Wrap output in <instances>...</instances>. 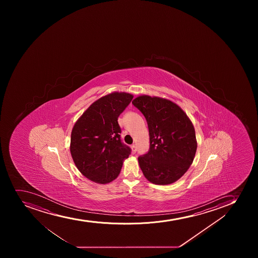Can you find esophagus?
<instances>
[{
  "label": "esophagus",
  "instance_id": "obj_1",
  "mask_svg": "<svg viewBox=\"0 0 258 258\" xmlns=\"http://www.w3.org/2000/svg\"><path fill=\"white\" fill-rule=\"evenodd\" d=\"M131 150H132V153L136 154V151H137V148H136V145H132L131 146Z\"/></svg>",
  "mask_w": 258,
  "mask_h": 258
}]
</instances>
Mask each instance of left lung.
Listing matches in <instances>:
<instances>
[{
	"label": "left lung",
	"mask_w": 258,
	"mask_h": 258,
	"mask_svg": "<svg viewBox=\"0 0 258 258\" xmlns=\"http://www.w3.org/2000/svg\"><path fill=\"white\" fill-rule=\"evenodd\" d=\"M148 123L150 151L139 165L151 183L168 185L186 173L196 154V135L186 112L171 100L141 95L132 102Z\"/></svg>",
	"instance_id": "1"
}]
</instances>
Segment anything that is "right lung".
<instances>
[{"mask_svg":"<svg viewBox=\"0 0 258 258\" xmlns=\"http://www.w3.org/2000/svg\"><path fill=\"white\" fill-rule=\"evenodd\" d=\"M134 96L113 92L92 102L75 122L70 151L80 172L96 183L117 178L131 149L121 142L117 117Z\"/></svg>","mask_w":258,"mask_h":258,"instance_id":"obj_1","label":"right lung"}]
</instances>
